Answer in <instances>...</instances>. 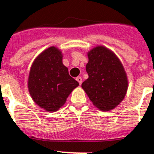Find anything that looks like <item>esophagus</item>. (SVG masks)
<instances>
[{
    "label": "esophagus",
    "instance_id": "34e87169",
    "mask_svg": "<svg viewBox=\"0 0 154 154\" xmlns=\"http://www.w3.org/2000/svg\"><path fill=\"white\" fill-rule=\"evenodd\" d=\"M76 80H77V82L79 83V85H81V84H82V78H81V77H77V78H76Z\"/></svg>",
    "mask_w": 154,
    "mask_h": 154
}]
</instances>
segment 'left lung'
Masks as SVG:
<instances>
[{"instance_id":"1","label":"left lung","mask_w":154,"mask_h":154,"mask_svg":"<svg viewBox=\"0 0 154 154\" xmlns=\"http://www.w3.org/2000/svg\"><path fill=\"white\" fill-rule=\"evenodd\" d=\"M88 56V78L81 87L100 110L114 109L127 92V75L123 65L113 51L103 46L94 48Z\"/></svg>"}]
</instances>
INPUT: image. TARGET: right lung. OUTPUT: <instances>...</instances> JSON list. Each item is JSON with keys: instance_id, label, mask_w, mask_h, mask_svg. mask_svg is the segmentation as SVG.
Masks as SVG:
<instances>
[{"instance_id": "add662e5", "label": "right lung", "mask_w": 154, "mask_h": 154, "mask_svg": "<svg viewBox=\"0 0 154 154\" xmlns=\"http://www.w3.org/2000/svg\"><path fill=\"white\" fill-rule=\"evenodd\" d=\"M62 59L61 51L48 48L37 56L29 71V94L37 105L49 112L64 105L71 91L79 85L69 76Z\"/></svg>"}]
</instances>
